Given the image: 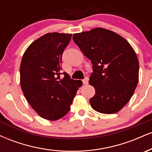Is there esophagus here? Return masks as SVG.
Returning a JSON list of instances; mask_svg holds the SVG:
<instances>
[{
	"label": "esophagus",
	"instance_id": "obj_1",
	"mask_svg": "<svg viewBox=\"0 0 152 152\" xmlns=\"http://www.w3.org/2000/svg\"><path fill=\"white\" fill-rule=\"evenodd\" d=\"M88 78L86 77L83 80V85H86V84H88Z\"/></svg>",
	"mask_w": 152,
	"mask_h": 152
}]
</instances>
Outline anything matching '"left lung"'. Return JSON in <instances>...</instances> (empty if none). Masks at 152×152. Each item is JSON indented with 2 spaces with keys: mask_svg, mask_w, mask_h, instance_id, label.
I'll list each match as a JSON object with an SVG mask.
<instances>
[{
  "mask_svg": "<svg viewBox=\"0 0 152 152\" xmlns=\"http://www.w3.org/2000/svg\"><path fill=\"white\" fill-rule=\"evenodd\" d=\"M73 40L93 64L89 84L95 88L90 99L99 113L115 114L130 100L139 81V64L125 38L102 28L74 34Z\"/></svg>",
  "mask_w": 152,
  "mask_h": 152,
  "instance_id": "1",
  "label": "left lung"
}]
</instances>
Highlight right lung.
I'll list each match as a JSON object with an SVG mask.
<instances>
[{
    "label": "right lung",
    "instance_id": "1",
    "mask_svg": "<svg viewBox=\"0 0 152 152\" xmlns=\"http://www.w3.org/2000/svg\"><path fill=\"white\" fill-rule=\"evenodd\" d=\"M71 34L48 33L34 41L23 55L20 87L26 100L41 117L50 121L70 110L80 84L67 73L60 77L62 54Z\"/></svg>",
    "mask_w": 152,
    "mask_h": 152
}]
</instances>
